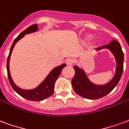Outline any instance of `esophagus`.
I'll return each mask as SVG.
<instances>
[{
	"label": "esophagus",
	"instance_id": "obj_1",
	"mask_svg": "<svg viewBox=\"0 0 129 129\" xmlns=\"http://www.w3.org/2000/svg\"><path fill=\"white\" fill-rule=\"evenodd\" d=\"M66 63L67 65L71 66L74 63V60H73V59H71V58H68V59H67V60H66Z\"/></svg>",
	"mask_w": 129,
	"mask_h": 129
}]
</instances>
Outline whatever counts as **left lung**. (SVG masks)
Returning <instances> with one entry per match:
<instances>
[{
  "instance_id": "left-lung-1",
  "label": "left lung",
  "mask_w": 129,
  "mask_h": 129,
  "mask_svg": "<svg viewBox=\"0 0 129 129\" xmlns=\"http://www.w3.org/2000/svg\"><path fill=\"white\" fill-rule=\"evenodd\" d=\"M109 49L114 55L117 62L115 74L112 80L106 84L98 85L89 80L83 69L74 66L75 76L72 79V86L74 91L80 96L90 100H96L107 95L116 86L120 81L123 72L124 53L120 43L116 40H112L109 44L97 48L96 50Z\"/></svg>"
}]
</instances>
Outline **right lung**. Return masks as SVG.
<instances>
[{
	"instance_id": "obj_1",
	"label": "right lung",
	"mask_w": 129,
	"mask_h": 129,
	"mask_svg": "<svg viewBox=\"0 0 129 129\" xmlns=\"http://www.w3.org/2000/svg\"><path fill=\"white\" fill-rule=\"evenodd\" d=\"M38 29V27L37 24H34V25H31L30 27L27 28L25 31H23L22 33H20L18 35V36L15 39L14 43L12 44V47H11L9 54L8 55V58H7V76H8L9 83L11 84L12 88L14 89V90L18 94H19L22 98H24L28 100H31V101H35V102L43 100L46 99V98H47L53 95V91H54L55 82L58 79V76H60L62 69L64 67H66L65 64H62V65L56 67L49 74V75L46 77V78L43 80V82L35 89H31V90H24V89L19 88L18 86H16L14 84V82L12 80V77L10 75V71H9V60H10L12 50L14 47L16 43L18 40H20L22 38L24 37L25 35L35 32L37 31Z\"/></svg>"
}]
</instances>
